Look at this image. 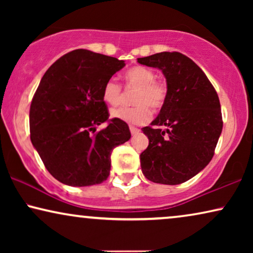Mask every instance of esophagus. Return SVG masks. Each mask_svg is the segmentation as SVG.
Listing matches in <instances>:
<instances>
[{
	"label": "esophagus",
	"instance_id": "obj_1",
	"mask_svg": "<svg viewBox=\"0 0 253 253\" xmlns=\"http://www.w3.org/2000/svg\"><path fill=\"white\" fill-rule=\"evenodd\" d=\"M130 131H131V134H136V133H138L139 132V129H138V127H136V126H130Z\"/></svg>",
	"mask_w": 253,
	"mask_h": 253
}]
</instances>
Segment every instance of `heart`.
<instances>
[{
  "instance_id": "obj_1",
  "label": "heart",
  "mask_w": 253,
  "mask_h": 253,
  "mask_svg": "<svg viewBox=\"0 0 253 253\" xmlns=\"http://www.w3.org/2000/svg\"><path fill=\"white\" fill-rule=\"evenodd\" d=\"M152 69L136 65L124 74L126 87L134 88L133 107H119L110 110L114 119L131 124H145L151 120L152 112L161 109L168 98V86L164 81H159ZM102 99L110 106H117L123 99L122 86L114 78L108 79L102 88Z\"/></svg>"
}]
</instances>
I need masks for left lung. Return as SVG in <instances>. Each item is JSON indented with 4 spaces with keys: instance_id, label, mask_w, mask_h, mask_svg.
Instances as JSON below:
<instances>
[{
    "instance_id": "1",
    "label": "left lung",
    "mask_w": 253,
    "mask_h": 253,
    "mask_svg": "<svg viewBox=\"0 0 253 253\" xmlns=\"http://www.w3.org/2000/svg\"><path fill=\"white\" fill-rule=\"evenodd\" d=\"M137 60L160 69L168 86L160 114L151 126L141 129L150 140L140 154L141 170L154 183L181 184L212 160L223 126L219 96L202 69L185 55L162 51Z\"/></svg>"
}]
</instances>
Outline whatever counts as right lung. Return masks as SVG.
<instances>
[{"instance_id":"add662e5","label":"right lung","mask_w":253,"mask_h":253,"mask_svg":"<svg viewBox=\"0 0 253 253\" xmlns=\"http://www.w3.org/2000/svg\"><path fill=\"white\" fill-rule=\"evenodd\" d=\"M126 63L115 57L76 49L50 65L30 108L31 141L57 181L88 186L106 181L110 154L130 139L123 121L109 120L102 99L105 83ZM107 122L105 129L96 126Z\"/></svg>"}]
</instances>
